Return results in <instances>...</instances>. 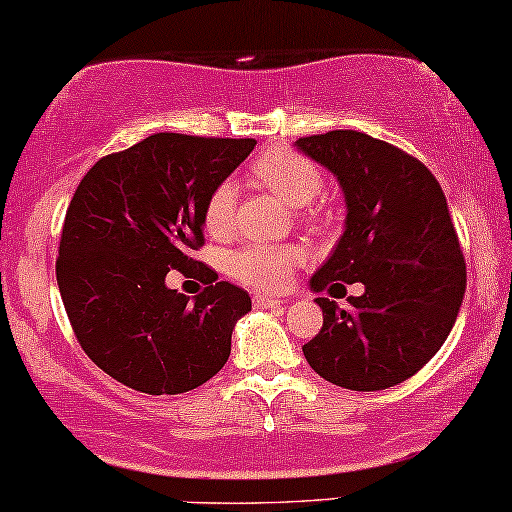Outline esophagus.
<instances>
[{
  "instance_id": "obj_1",
  "label": "esophagus",
  "mask_w": 512,
  "mask_h": 512,
  "mask_svg": "<svg viewBox=\"0 0 512 512\" xmlns=\"http://www.w3.org/2000/svg\"><path fill=\"white\" fill-rule=\"evenodd\" d=\"M252 305L260 307V310H264V307L283 305V300L281 298H274V295H267V293H255V295H252Z\"/></svg>"
}]
</instances>
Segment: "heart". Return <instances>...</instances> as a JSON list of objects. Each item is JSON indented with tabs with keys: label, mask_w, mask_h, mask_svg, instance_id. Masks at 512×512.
<instances>
[{
	"label": "heart",
	"mask_w": 512,
	"mask_h": 512,
	"mask_svg": "<svg viewBox=\"0 0 512 512\" xmlns=\"http://www.w3.org/2000/svg\"><path fill=\"white\" fill-rule=\"evenodd\" d=\"M252 174L264 188H269L288 205L305 207L324 190V176L312 159L293 150H272L252 164ZM236 186L221 181L207 195L202 207V224L217 238H226L236 221ZM298 250L288 245H243L226 257V272L243 286L255 291L276 293L291 283L293 267L298 264Z\"/></svg>",
	"instance_id": "1"
}]
</instances>
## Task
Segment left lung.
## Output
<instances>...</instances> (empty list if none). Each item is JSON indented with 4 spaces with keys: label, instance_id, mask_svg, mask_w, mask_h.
<instances>
[{
    "label": "left lung",
    "instance_id": "8db88e82",
    "mask_svg": "<svg viewBox=\"0 0 512 512\" xmlns=\"http://www.w3.org/2000/svg\"><path fill=\"white\" fill-rule=\"evenodd\" d=\"M346 195V231L312 276V291L365 286L348 310L317 298L319 334L303 353L319 377L350 391L410 379L439 353L465 295V257L432 171L400 147L357 131L295 140Z\"/></svg>",
    "mask_w": 512,
    "mask_h": 512
}]
</instances>
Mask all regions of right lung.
<instances>
[{"label": "right lung", "mask_w": 512, "mask_h": 512, "mask_svg": "<svg viewBox=\"0 0 512 512\" xmlns=\"http://www.w3.org/2000/svg\"><path fill=\"white\" fill-rule=\"evenodd\" d=\"M255 145L155 133L102 157L76 188L59 240V293L85 355L128 389L193 391L229 360L250 295L212 281V269L190 255L205 245L207 195ZM169 268L210 286L188 304L165 286Z\"/></svg>", "instance_id": "right-lung-1"}]
</instances>
